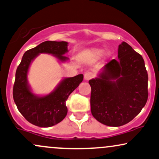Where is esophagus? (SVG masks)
Instances as JSON below:
<instances>
[{"instance_id": "esophagus-1", "label": "esophagus", "mask_w": 159, "mask_h": 159, "mask_svg": "<svg viewBox=\"0 0 159 159\" xmlns=\"http://www.w3.org/2000/svg\"><path fill=\"white\" fill-rule=\"evenodd\" d=\"M92 77H93V74H92L91 72H86V73L84 74V78H85V80H91Z\"/></svg>"}]
</instances>
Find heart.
Wrapping results in <instances>:
<instances>
[{
  "instance_id": "b5f03b06",
  "label": "heart",
  "mask_w": 159,
  "mask_h": 159,
  "mask_svg": "<svg viewBox=\"0 0 159 159\" xmlns=\"http://www.w3.org/2000/svg\"><path fill=\"white\" fill-rule=\"evenodd\" d=\"M104 50L100 48H94L91 49L86 53V58L90 62H94L101 58V57L103 55Z\"/></svg>"
}]
</instances>
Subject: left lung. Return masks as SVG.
Listing matches in <instances>:
<instances>
[{
  "mask_svg": "<svg viewBox=\"0 0 159 159\" xmlns=\"http://www.w3.org/2000/svg\"><path fill=\"white\" fill-rule=\"evenodd\" d=\"M118 57L105 65L99 77L89 81L92 115L102 124L112 127L133 120L148 98V75L142 55L122 42Z\"/></svg>",
  "mask_w": 159,
  "mask_h": 159,
  "instance_id": "left-lung-1",
  "label": "left lung"
}]
</instances>
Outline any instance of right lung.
Returning <instances> with one entry per match:
<instances>
[{"instance_id":"1","label":"right lung","mask_w":159,"mask_h":159,"mask_svg":"<svg viewBox=\"0 0 159 159\" xmlns=\"http://www.w3.org/2000/svg\"><path fill=\"white\" fill-rule=\"evenodd\" d=\"M68 43L65 41H45L38 46L26 51L17 68L13 86V99L20 113L29 122L41 127H52L66 116L68 109L66 102L70 93L83 82V75L64 79L50 94L38 97L31 91L27 81V74L31 62L40 53L54 55L63 62L68 52Z\"/></svg>"}]
</instances>
